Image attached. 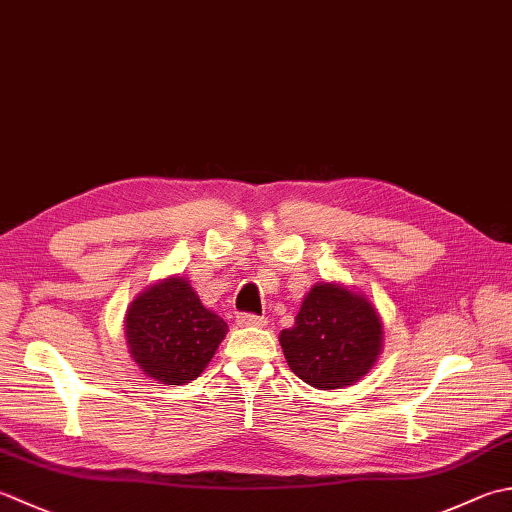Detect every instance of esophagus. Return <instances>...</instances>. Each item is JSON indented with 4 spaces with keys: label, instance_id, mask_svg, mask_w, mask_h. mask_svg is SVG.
Here are the masks:
<instances>
[{
    "label": "esophagus",
    "instance_id": "obj_1",
    "mask_svg": "<svg viewBox=\"0 0 512 512\" xmlns=\"http://www.w3.org/2000/svg\"><path fill=\"white\" fill-rule=\"evenodd\" d=\"M237 326L262 328V326H266V319L264 317H257V315H250V313H242V315H237Z\"/></svg>",
    "mask_w": 512,
    "mask_h": 512
}]
</instances>
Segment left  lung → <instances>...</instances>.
I'll return each instance as SVG.
<instances>
[{
    "label": "left lung",
    "mask_w": 512,
    "mask_h": 512,
    "mask_svg": "<svg viewBox=\"0 0 512 512\" xmlns=\"http://www.w3.org/2000/svg\"><path fill=\"white\" fill-rule=\"evenodd\" d=\"M290 370L319 390L353 386L384 350V324L375 304L339 282L308 290L295 326L279 333Z\"/></svg>",
    "instance_id": "8db88e82"
}]
</instances>
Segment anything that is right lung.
Here are the masks:
<instances>
[{
    "label": "right lung",
    "instance_id": "obj_1",
    "mask_svg": "<svg viewBox=\"0 0 512 512\" xmlns=\"http://www.w3.org/2000/svg\"><path fill=\"white\" fill-rule=\"evenodd\" d=\"M128 353L142 373L166 386H184L204 373L228 324L199 302L182 275L146 286L124 317Z\"/></svg>",
    "mask_w": 512,
    "mask_h": 512
}]
</instances>
